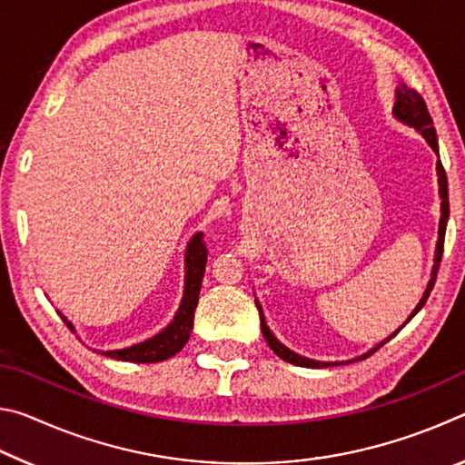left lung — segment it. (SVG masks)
<instances>
[{
	"instance_id": "left-lung-1",
	"label": "left lung",
	"mask_w": 465,
	"mask_h": 465,
	"mask_svg": "<svg viewBox=\"0 0 465 465\" xmlns=\"http://www.w3.org/2000/svg\"><path fill=\"white\" fill-rule=\"evenodd\" d=\"M393 116H396L400 123H404V124H408V127H414L416 131H419L420 135L427 139V143L432 147V152L439 155L437 133H435V127H432V119H430V114H429V108H427V104H424V100H422V96H420L419 92L406 88L404 84L400 85V88L396 90V104H393ZM437 176H439V196H440V222H439V240H437V250H435V264H432L430 281H429L427 289H424L422 299L419 302V305H416V308H414V312L411 313V318L406 320V324L416 316V313L420 312L422 305L427 303V299H429L430 291H432V285H435L440 256H443V242H445L447 219H450V193H447V176H445V170H443V163H440V160L437 162ZM256 308H258V312H261V328H262L264 341L269 342V346L274 351V355L281 357L282 361H287V363H293V365H299V367H312V369H322V367H330V365L351 363V361H313V359L297 355V352H293V351H289L285 344H281L277 338H274V334L271 332L269 326H266L264 316H262V308H261V303H258V302H256ZM398 330H402V326H400ZM398 330L391 336L385 338V341H381L380 344L373 346L371 351H367L365 355H361V357L352 359V361H363L367 357H371L377 349H381L385 342L391 341V338L398 334Z\"/></svg>"
}]
</instances>
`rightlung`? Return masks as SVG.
Masks as SVG:
<instances>
[{"label": "right lung", "instance_id": "add662e5", "mask_svg": "<svg viewBox=\"0 0 465 465\" xmlns=\"http://www.w3.org/2000/svg\"><path fill=\"white\" fill-rule=\"evenodd\" d=\"M204 264H207V246H204L203 242V233H194L186 248L184 295H183V302H180V308L176 312L174 320H172L162 332L147 338L143 342L127 346V349L100 351L102 355H106L110 359H119V361H129V363H160V361H166L170 357H174L178 351H183V346L188 342V338H191V332H193L194 310H196V303H199ZM61 318L69 330H74V324L63 316V313Z\"/></svg>", "mask_w": 465, "mask_h": 465}]
</instances>
